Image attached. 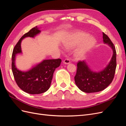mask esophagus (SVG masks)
<instances>
[{
	"label": "esophagus",
	"instance_id": "1",
	"mask_svg": "<svg viewBox=\"0 0 126 126\" xmlns=\"http://www.w3.org/2000/svg\"><path fill=\"white\" fill-rule=\"evenodd\" d=\"M63 63H64V64H69V63H70V60H69V59H66L65 60H63Z\"/></svg>",
	"mask_w": 126,
	"mask_h": 126
}]
</instances>
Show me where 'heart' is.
I'll return each mask as SVG.
<instances>
[{
  "label": "heart",
  "instance_id": "obj_1",
  "mask_svg": "<svg viewBox=\"0 0 126 126\" xmlns=\"http://www.w3.org/2000/svg\"><path fill=\"white\" fill-rule=\"evenodd\" d=\"M96 44V40L93 36L82 31H76L67 35L63 39V44L66 48L73 49L74 54L77 58L86 56Z\"/></svg>",
  "mask_w": 126,
  "mask_h": 126
}]
</instances>
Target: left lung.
I'll return each instance as SVG.
<instances>
[{
  "mask_svg": "<svg viewBox=\"0 0 126 126\" xmlns=\"http://www.w3.org/2000/svg\"><path fill=\"white\" fill-rule=\"evenodd\" d=\"M104 43L111 48L113 54L107 66L100 71H93L86 61L77 63L75 81L78 88L87 93H96L106 88L111 83L116 68V51L115 47L109 38L102 32Z\"/></svg>",
  "mask_w": 126,
  "mask_h": 126,
  "instance_id": "obj_1",
  "label": "left lung"
}]
</instances>
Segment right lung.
Instances as JSON below:
<instances>
[{
  "instance_id": "1",
  "label": "right lung",
  "mask_w": 126,
  "mask_h": 126,
  "mask_svg": "<svg viewBox=\"0 0 126 126\" xmlns=\"http://www.w3.org/2000/svg\"><path fill=\"white\" fill-rule=\"evenodd\" d=\"M37 26L25 33L15 46L12 55L11 68L17 85L25 92L29 94H40L47 91L50 87L53 74L59 67L62 60L45 59L33 66L29 70L21 71L17 69L15 64L16 56L22 54L21 43L26 37L35 38L41 31Z\"/></svg>"
}]
</instances>
